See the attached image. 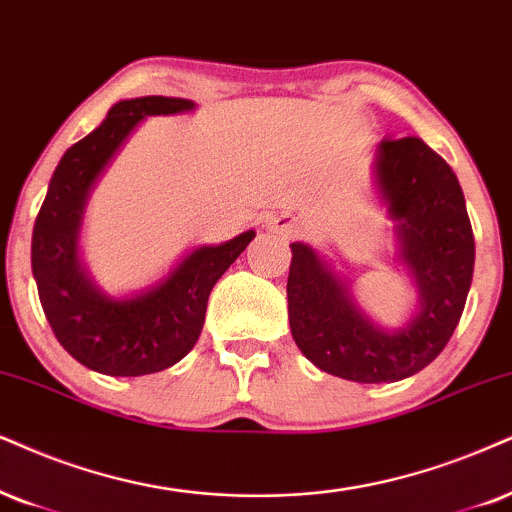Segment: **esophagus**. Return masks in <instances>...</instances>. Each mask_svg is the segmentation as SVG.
Listing matches in <instances>:
<instances>
[{
    "mask_svg": "<svg viewBox=\"0 0 512 512\" xmlns=\"http://www.w3.org/2000/svg\"><path fill=\"white\" fill-rule=\"evenodd\" d=\"M267 226H269V231H274V234H278V236L293 238L297 231V219L288 217V215H276V217L267 219Z\"/></svg>",
    "mask_w": 512,
    "mask_h": 512,
    "instance_id": "obj_1",
    "label": "esophagus"
}]
</instances>
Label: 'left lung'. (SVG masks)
<instances>
[{
    "label": "left lung",
    "instance_id": "obj_1",
    "mask_svg": "<svg viewBox=\"0 0 512 512\" xmlns=\"http://www.w3.org/2000/svg\"><path fill=\"white\" fill-rule=\"evenodd\" d=\"M375 181L397 219L401 260L416 276L420 312L385 333L349 300L347 286L312 248L293 243L290 333L321 371L354 383H394L423 371L461 321L475 267V238L454 170L418 137L383 139Z\"/></svg>",
    "mask_w": 512,
    "mask_h": 512
}]
</instances>
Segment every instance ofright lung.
Here are the masks:
<instances>
[{
    "label": "right lung",
    "mask_w": 512,
    "mask_h": 512,
    "mask_svg": "<svg viewBox=\"0 0 512 512\" xmlns=\"http://www.w3.org/2000/svg\"><path fill=\"white\" fill-rule=\"evenodd\" d=\"M170 96L120 101L92 134L63 153L32 229V274L56 340L82 366L103 375L165 371L200 338L215 283L255 231L193 250L163 283L144 295L113 300L92 286L77 262V231L89 189L122 141L146 115L191 111Z\"/></svg>",
    "instance_id": "1"
}]
</instances>
